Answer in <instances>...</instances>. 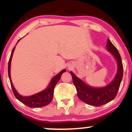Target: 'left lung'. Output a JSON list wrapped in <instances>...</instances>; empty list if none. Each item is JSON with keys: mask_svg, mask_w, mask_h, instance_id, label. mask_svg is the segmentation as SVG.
<instances>
[{"mask_svg": "<svg viewBox=\"0 0 132 132\" xmlns=\"http://www.w3.org/2000/svg\"><path fill=\"white\" fill-rule=\"evenodd\" d=\"M106 46L108 51L112 54L118 63V71L115 79L108 86L99 88L91 87L70 71L79 98L89 105L100 106L113 100L118 93L123 76V65L118 50L109 39Z\"/></svg>", "mask_w": 132, "mask_h": 132, "instance_id": "8db88e82", "label": "left lung"}]
</instances>
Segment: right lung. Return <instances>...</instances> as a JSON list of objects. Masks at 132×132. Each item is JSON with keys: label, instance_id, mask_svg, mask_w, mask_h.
Listing matches in <instances>:
<instances>
[{"label": "right lung", "instance_id": "1", "mask_svg": "<svg viewBox=\"0 0 132 132\" xmlns=\"http://www.w3.org/2000/svg\"><path fill=\"white\" fill-rule=\"evenodd\" d=\"M19 40L18 41V42H19ZM15 46L14 47L13 49L12 50L10 60H9L8 62V76L9 78H10L11 85V88L14 95H15L16 98L18 99L20 102H21L22 103L24 104L25 105H26L27 106H28V107L29 108H41L43 107V106H47L51 102L52 99H53L54 88H55L56 85L57 84V83L58 82L59 79H60L61 75H62L63 73L65 72L66 70H63L59 74H57L56 76H55L52 79L49 85H48L46 89H45L44 91L36 94H34L33 95H30V96L29 97H23L22 95H20L19 94L17 93L15 88H14L13 85H12L11 79V59L12 57V55H13L14 51V50H15Z\"/></svg>", "mask_w": 132, "mask_h": 132}]
</instances>
